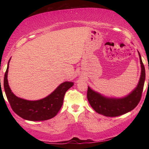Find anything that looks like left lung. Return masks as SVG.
I'll return each mask as SVG.
<instances>
[{"instance_id": "left-lung-1", "label": "left lung", "mask_w": 149, "mask_h": 149, "mask_svg": "<svg viewBox=\"0 0 149 149\" xmlns=\"http://www.w3.org/2000/svg\"><path fill=\"white\" fill-rule=\"evenodd\" d=\"M139 56L141 72L137 87L129 95L122 98L106 97L95 91L88 86L87 99L95 112L108 117H116L130 112L137 107L142 95L145 80V69L141 56Z\"/></svg>"}]
</instances>
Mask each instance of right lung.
I'll use <instances>...</instances> for the list:
<instances>
[{"instance_id":"1","label":"right lung","mask_w":149,"mask_h":149,"mask_svg":"<svg viewBox=\"0 0 149 149\" xmlns=\"http://www.w3.org/2000/svg\"><path fill=\"white\" fill-rule=\"evenodd\" d=\"M9 60L4 77V87L6 97L12 109L24 120L43 121L54 118L61 108L65 92L74 85L71 81L60 84L47 97L37 100H29L17 97L12 92L8 81Z\"/></svg>"}]
</instances>
